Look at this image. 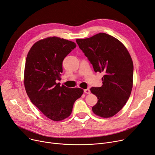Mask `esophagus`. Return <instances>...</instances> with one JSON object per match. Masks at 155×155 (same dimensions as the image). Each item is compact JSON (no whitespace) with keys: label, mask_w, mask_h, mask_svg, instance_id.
<instances>
[{"label":"esophagus","mask_w":155,"mask_h":155,"mask_svg":"<svg viewBox=\"0 0 155 155\" xmlns=\"http://www.w3.org/2000/svg\"><path fill=\"white\" fill-rule=\"evenodd\" d=\"M84 93L86 94H91V91H90V90H89V89H85V90L84 91Z\"/></svg>","instance_id":"1"}]
</instances>
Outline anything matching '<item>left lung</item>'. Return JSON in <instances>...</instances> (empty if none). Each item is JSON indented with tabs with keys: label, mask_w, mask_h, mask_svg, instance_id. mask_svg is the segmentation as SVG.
Wrapping results in <instances>:
<instances>
[{
	"label": "left lung",
	"mask_w": 155,
	"mask_h": 155,
	"mask_svg": "<svg viewBox=\"0 0 155 155\" xmlns=\"http://www.w3.org/2000/svg\"><path fill=\"white\" fill-rule=\"evenodd\" d=\"M76 42L92 64L95 72L104 73L102 87L90 89L98 99L92 110L102 117H112L124 107L131 93V57L117 39L104 32L88 38L77 39Z\"/></svg>",
	"instance_id": "left-lung-1"
}]
</instances>
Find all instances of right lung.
Here are the masks:
<instances>
[{
  "label": "right lung",
  "instance_id": "add662e5",
  "mask_svg": "<svg viewBox=\"0 0 155 155\" xmlns=\"http://www.w3.org/2000/svg\"><path fill=\"white\" fill-rule=\"evenodd\" d=\"M76 46L71 41L50 37L38 41L27 55L24 81L26 93L31 102L54 121L68 117L84 93L82 88L56 83L61 79L64 58Z\"/></svg>",
  "mask_w": 155,
  "mask_h": 155
}]
</instances>
